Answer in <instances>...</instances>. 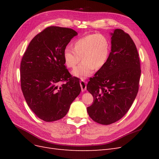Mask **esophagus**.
<instances>
[{"label": "esophagus", "instance_id": "1", "mask_svg": "<svg viewBox=\"0 0 159 159\" xmlns=\"http://www.w3.org/2000/svg\"><path fill=\"white\" fill-rule=\"evenodd\" d=\"M80 86L81 88V91H84L86 90V88H87V84H86V81L84 80H81L80 81Z\"/></svg>", "mask_w": 159, "mask_h": 159}]
</instances>
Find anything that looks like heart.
<instances>
[{
    "label": "heart",
    "instance_id": "b5f03b06",
    "mask_svg": "<svg viewBox=\"0 0 159 159\" xmlns=\"http://www.w3.org/2000/svg\"><path fill=\"white\" fill-rule=\"evenodd\" d=\"M110 52V43L102 34H93L75 40L73 49L66 48L64 59L66 66L75 68L82 59L81 63L73 71L74 75L85 79L93 74L94 69L100 70L106 64Z\"/></svg>",
    "mask_w": 159,
    "mask_h": 159
}]
</instances>
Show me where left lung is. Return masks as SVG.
I'll list each match as a JSON object with an SVG mask.
<instances>
[{"label":"left lung","instance_id":"1","mask_svg":"<svg viewBox=\"0 0 159 159\" xmlns=\"http://www.w3.org/2000/svg\"><path fill=\"white\" fill-rule=\"evenodd\" d=\"M106 64L90 78L87 89L93 102L87 108L94 121L110 125L121 119L131 107L139 91L140 60L127 33L115 29Z\"/></svg>","mask_w":159,"mask_h":159}]
</instances>
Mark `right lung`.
<instances>
[{
    "instance_id": "right-lung-1",
    "label": "right lung",
    "mask_w": 159,
    "mask_h": 159,
    "mask_svg": "<svg viewBox=\"0 0 159 159\" xmlns=\"http://www.w3.org/2000/svg\"><path fill=\"white\" fill-rule=\"evenodd\" d=\"M78 34L71 28L50 26L30 41L20 63L21 89L28 106L46 122L63 118L81 91L79 78L64 65V52Z\"/></svg>"
}]
</instances>
